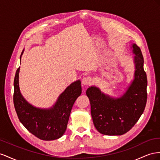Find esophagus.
Instances as JSON below:
<instances>
[{"label":"esophagus","instance_id":"obj_1","mask_svg":"<svg viewBox=\"0 0 160 160\" xmlns=\"http://www.w3.org/2000/svg\"><path fill=\"white\" fill-rule=\"evenodd\" d=\"M92 82V78L90 76H87V77H85L82 79V83L83 85L84 86H87L91 84Z\"/></svg>","mask_w":160,"mask_h":160}]
</instances>
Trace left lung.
<instances>
[{
    "mask_svg": "<svg viewBox=\"0 0 160 160\" xmlns=\"http://www.w3.org/2000/svg\"><path fill=\"white\" fill-rule=\"evenodd\" d=\"M133 79L119 97L102 92L95 86L86 90L91 115L97 131L106 135H121L128 132L142 115L147 102L148 80L143 69V57L140 48L133 43Z\"/></svg>",
    "mask_w": 160,
    "mask_h": 160,
    "instance_id": "left-lung-1",
    "label": "left lung"
}]
</instances>
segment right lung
Segmentation results:
<instances>
[{
	"label": "right lung",
	"mask_w": 160,
	"mask_h": 160,
	"mask_svg": "<svg viewBox=\"0 0 160 160\" xmlns=\"http://www.w3.org/2000/svg\"><path fill=\"white\" fill-rule=\"evenodd\" d=\"M24 52L22 50L20 56ZM20 67L14 80L13 102L18 118L25 128L38 138L52 141L60 138L65 133L73 104L82 93L80 80L70 84L59 96L53 105L48 108L32 105L22 95L19 82Z\"/></svg>",
	"instance_id": "add662e5"
}]
</instances>
